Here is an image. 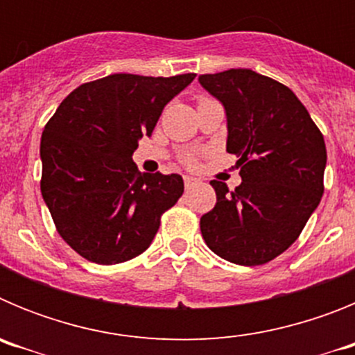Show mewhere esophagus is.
I'll use <instances>...</instances> for the list:
<instances>
[{"label": "esophagus", "mask_w": 355, "mask_h": 355, "mask_svg": "<svg viewBox=\"0 0 355 355\" xmlns=\"http://www.w3.org/2000/svg\"><path fill=\"white\" fill-rule=\"evenodd\" d=\"M196 183H197L196 178H192V175H184V187L192 188Z\"/></svg>", "instance_id": "obj_1"}]
</instances>
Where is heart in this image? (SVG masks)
Returning a JSON list of instances; mask_svg holds the SVG:
<instances>
[{"instance_id":"obj_1","label":"heart","mask_w":355,"mask_h":355,"mask_svg":"<svg viewBox=\"0 0 355 355\" xmlns=\"http://www.w3.org/2000/svg\"><path fill=\"white\" fill-rule=\"evenodd\" d=\"M193 162H196V158H193V156H188V158H187V163H188V165H192Z\"/></svg>"}]
</instances>
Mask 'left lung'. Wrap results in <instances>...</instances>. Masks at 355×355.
Returning <instances> with one entry per match:
<instances>
[{"label":"left lung","instance_id":"8db88e82","mask_svg":"<svg viewBox=\"0 0 355 355\" xmlns=\"http://www.w3.org/2000/svg\"><path fill=\"white\" fill-rule=\"evenodd\" d=\"M224 105L227 153L236 155L241 184L213 180L216 205L200 216L206 245L243 266L272 261L302 233L324 196V135L286 85L250 69L200 74Z\"/></svg>","mask_w":355,"mask_h":355}]
</instances>
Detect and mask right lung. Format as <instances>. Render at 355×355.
<instances>
[{
    "mask_svg": "<svg viewBox=\"0 0 355 355\" xmlns=\"http://www.w3.org/2000/svg\"><path fill=\"white\" fill-rule=\"evenodd\" d=\"M193 78L110 74L72 90L44 128L40 192L58 234L85 259L137 258L183 196L180 174H142L131 156Z\"/></svg>",
    "mask_w": 355,
    "mask_h": 355,
    "instance_id": "right-lung-1",
    "label": "right lung"
}]
</instances>
